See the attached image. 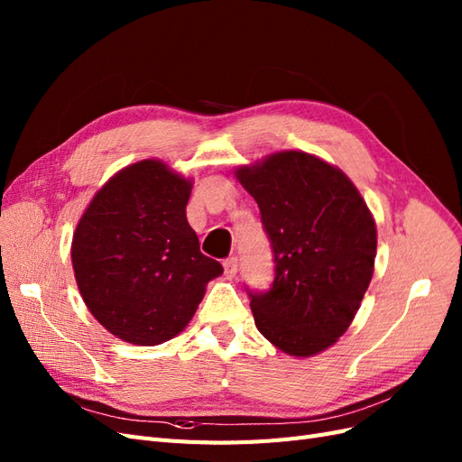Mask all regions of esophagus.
<instances>
[{
	"label": "esophagus",
	"instance_id": "esophagus-1",
	"mask_svg": "<svg viewBox=\"0 0 462 462\" xmlns=\"http://www.w3.org/2000/svg\"><path fill=\"white\" fill-rule=\"evenodd\" d=\"M223 270H226V275L227 277H235L236 275V270H239V260H236L235 256L223 260Z\"/></svg>",
	"mask_w": 462,
	"mask_h": 462
}]
</instances>
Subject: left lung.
I'll return each instance as SVG.
<instances>
[{
	"mask_svg": "<svg viewBox=\"0 0 462 462\" xmlns=\"http://www.w3.org/2000/svg\"><path fill=\"white\" fill-rule=\"evenodd\" d=\"M258 202L275 277L250 309L265 339L291 356L326 351L351 326L374 273L370 209L337 167L287 150L235 171Z\"/></svg>",
	"mask_w": 462,
	"mask_h": 462,
	"instance_id": "8db88e82",
	"label": "left lung"
}]
</instances>
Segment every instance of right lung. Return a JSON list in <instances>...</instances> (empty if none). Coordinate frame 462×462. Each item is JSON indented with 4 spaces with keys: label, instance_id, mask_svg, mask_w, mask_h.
Masks as SVG:
<instances>
[{
    "label": "right lung",
    "instance_id": "add662e5",
    "mask_svg": "<svg viewBox=\"0 0 462 462\" xmlns=\"http://www.w3.org/2000/svg\"><path fill=\"white\" fill-rule=\"evenodd\" d=\"M192 183L143 160L94 194L73 235L82 300L116 337L153 346L187 328L206 285L223 273L187 221Z\"/></svg>",
    "mask_w": 462,
    "mask_h": 462
}]
</instances>
